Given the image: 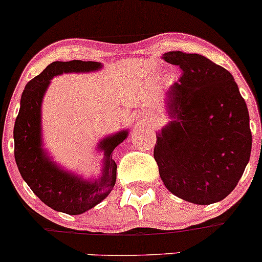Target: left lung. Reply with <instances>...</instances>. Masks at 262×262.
Here are the masks:
<instances>
[{
  "instance_id": "8db88e82",
  "label": "left lung",
  "mask_w": 262,
  "mask_h": 262,
  "mask_svg": "<svg viewBox=\"0 0 262 262\" xmlns=\"http://www.w3.org/2000/svg\"><path fill=\"white\" fill-rule=\"evenodd\" d=\"M162 58L183 74L166 92L170 121L156 133L154 157L160 177L184 201H222L250 161L247 105L233 75L205 56L170 51Z\"/></svg>"
}]
</instances>
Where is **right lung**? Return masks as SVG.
Masks as SVG:
<instances>
[{"label": "right lung", "mask_w": 262, "mask_h": 262, "mask_svg": "<svg viewBox=\"0 0 262 262\" xmlns=\"http://www.w3.org/2000/svg\"><path fill=\"white\" fill-rule=\"evenodd\" d=\"M101 68L102 63L96 61H55L25 85L21 95L14 126L15 161L33 193L55 211L83 214L103 201L115 185L116 162L111 154L128 137V130H120L98 142L97 149L103 154L102 170L95 179H85L58 166L43 148L42 102L51 79L63 73L97 72Z\"/></svg>", "instance_id": "add662e5"}]
</instances>
